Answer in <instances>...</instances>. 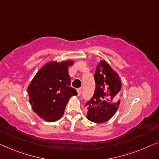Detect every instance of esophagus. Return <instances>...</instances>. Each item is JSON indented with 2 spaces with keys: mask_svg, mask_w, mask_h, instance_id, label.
Returning a JSON list of instances; mask_svg holds the SVG:
<instances>
[{
  "mask_svg": "<svg viewBox=\"0 0 159 159\" xmlns=\"http://www.w3.org/2000/svg\"><path fill=\"white\" fill-rule=\"evenodd\" d=\"M81 92H82V89H80V88H79V89H77V93L79 96H80V93H81Z\"/></svg>",
  "mask_w": 159,
  "mask_h": 159,
  "instance_id": "esophagus-1",
  "label": "esophagus"
}]
</instances>
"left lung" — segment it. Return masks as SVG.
<instances>
[{"mask_svg": "<svg viewBox=\"0 0 159 159\" xmlns=\"http://www.w3.org/2000/svg\"><path fill=\"white\" fill-rule=\"evenodd\" d=\"M96 89L93 97L86 104V118L101 124L113 116L120 104L121 81L118 73L105 61H101L94 74Z\"/></svg>", "mask_w": 159, "mask_h": 159, "instance_id": "left-lung-1", "label": "left lung"}]
</instances>
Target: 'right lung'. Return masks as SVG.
Masks as SVG:
<instances>
[{
	"label": "right lung",
	"mask_w": 159,
	"mask_h": 159,
	"mask_svg": "<svg viewBox=\"0 0 159 159\" xmlns=\"http://www.w3.org/2000/svg\"><path fill=\"white\" fill-rule=\"evenodd\" d=\"M73 61L47 63L35 74L28 87L29 102L34 112L43 119L53 122L60 119L75 89L70 87L68 67Z\"/></svg>",
	"instance_id": "right-lung-1"
}]
</instances>
